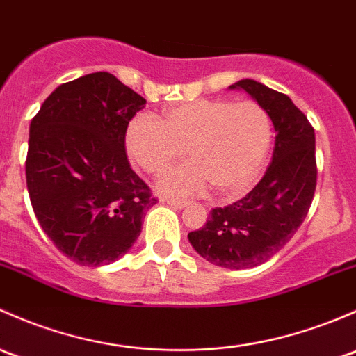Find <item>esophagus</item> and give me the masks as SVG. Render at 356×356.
I'll list each match as a JSON object with an SVG mask.
<instances>
[{
    "instance_id": "1",
    "label": "esophagus",
    "mask_w": 356,
    "mask_h": 356,
    "mask_svg": "<svg viewBox=\"0 0 356 356\" xmlns=\"http://www.w3.org/2000/svg\"><path fill=\"white\" fill-rule=\"evenodd\" d=\"M165 201V203L168 204V207H172V208H179V209H182V208H186L188 207V201H182V200H174V197H168V200H163Z\"/></svg>"
}]
</instances>
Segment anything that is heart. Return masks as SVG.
<instances>
[{
	"mask_svg": "<svg viewBox=\"0 0 356 356\" xmlns=\"http://www.w3.org/2000/svg\"><path fill=\"white\" fill-rule=\"evenodd\" d=\"M273 140L269 114L254 100L197 99L168 107L163 119L140 112L128 122L126 152L136 165L160 174L184 155L191 162L159 181L172 196H196L209 186L218 194H241L254 184Z\"/></svg>",
	"mask_w": 356,
	"mask_h": 356,
	"instance_id": "heart-1",
	"label": "heart"
}]
</instances>
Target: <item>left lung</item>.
<instances>
[{
  "label": "left lung",
  "instance_id": "1",
  "mask_svg": "<svg viewBox=\"0 0 356 356\" xmlns=\"http://www.w3.org/2000/svg\"><path fill=\"white\" fill-rule=\"evenodd\" d=\"M228 88L244 90L266 109L276 131L273 160L245 197L213 208L204 227L188 238L215 266L247 269L275 256L305 220L316 191V134L285 93L247 78Z\"/></svg>",
  "mask_w": 356,
  "mask_h": 356
}]
</instances>
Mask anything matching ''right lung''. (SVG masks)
I'll list each match as a JSON object with an SVG mask.
<instances>
[{
    "label": "right lung",
    "mask_w": 356,
    "mask_h": 356,
    "mask_svg": "<svg viewBox=\"0 0 356 356\" xmlns=\"http://www.w3.org/2000/svg\"><path fill=\"white\" fill-rule=\"evenodd\" d=\"M145 104L114 74L97 71L59 85L30 122V203L73 263L97 268L124 256L156 203L124 147L128 122Z\"/></svg>",
    "instance_id": "right-lung-1"
}]
</instances>
